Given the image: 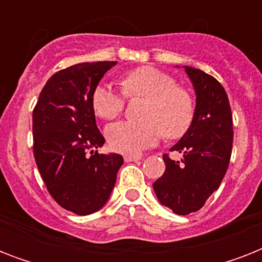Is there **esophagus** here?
<instances>
[{"label":"esophagus","mask_w":262,"mask_h":262,"mask_svg":"<svg viewBox=\"0 0 262 262\" xmlns=\"http://www.w3.org/2000/svg\"><path fill=\"white\" fill-rule=\"evenodd\" d=\"M125 162H137V160L141 159V156L139 155H125L123 156Z\"/></svg>","instance_id":"esophagus-1"}]
</instances>
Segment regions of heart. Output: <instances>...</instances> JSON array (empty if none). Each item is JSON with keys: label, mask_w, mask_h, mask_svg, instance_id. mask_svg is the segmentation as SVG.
I'll list each match as a JSON object with an SVG mask.
<instances>
[{"label": "heart", "mask_w": 262, "mask_h": 262, "mask_svg": "<svg viewBox=\"0 0 262 262\" xmlns=\"http://www.w3.org/2000/svg\"><path fill=\"white\" fill-rule=\"evenodd\" d=\"M121 85L126 96H143L147 103L141 122L119 121L107 126V141L114 151L140 154L155 145L162 133L166 139L174 140L189 130L194 103L186 90L175 87L172 77L155 68L141 67L123 76ZM123 106V95L107 84H100L92 92V108L100 118H115Z\"/></svg>", "instance_id": "obj_1"}]
</instances>
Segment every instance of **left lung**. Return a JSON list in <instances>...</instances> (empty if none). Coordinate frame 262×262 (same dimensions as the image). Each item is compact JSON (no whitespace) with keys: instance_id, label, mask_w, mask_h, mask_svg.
<instances>
[{"instance_id":"obj_1","label":"left lung","mask_w":262,"mask_h":262,"mask_svg":"<svg viewBox=\"0 0 262 262\" xmlns=\"http://www.w3.org/2000/svg\"><path fill=\"white\" fill-rule=\"evenodd\" d=\"M195 94V108L189 130L170 151L182 154V160L163 156L166 170L154 183L164 207L177 215L203 208L217 190L227 171L232 148V114L222 84L205 72L183 67Z\"/></svg>"}]
</instances>
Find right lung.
<instances>
[{
  "label": "right lung",
  "mask_w": 262,
  "mask_h": 262,
  "mask_svg": "<svg viewBox=\"0 0 262 262\" xmlns=\"http://www.w3.org/2000/svg\"><path fill=\"white\" fill-rule=\"evenodd\" d=\"M115 61L76 63L47 80L32 113L34 155L51 197L67 211L91 215L106 205L123 164L118 154H98L104 137L92 92ZM91 151V155L88 152Z\"/></svg>",
  "instance_id": "1"
}]
</instances>
